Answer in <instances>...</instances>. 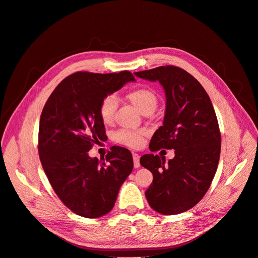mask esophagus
Here are the masks:
<instances>
[{"label": "esophagus", "mask_w": 258, "mask_h": 258, "mask_svg": "<svg viewBox=\"0 0 258 258\" xmlns=\"http://www.w3.org/2000/svg\"><path fill=\"white\" fill-rule=\"evenodd\" d=\"M132 157H134V163H135V168L140 167V156L137 153L132 154Z\"/></svg>", "instance_id": "obj_1"}]
</instances>
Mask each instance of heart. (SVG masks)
<instances>
[{"mask_svg":"<svg viewBox=\"0 0 258 258\" xmlns=\"http://www.w3.org/2000/svg\"><path fill=\"white\" fill-rule=\"evenodd\" d=\"M126 99L137 110L142 113H152L158 103V96L148 87H138L126 93ZM117 108V99L113 95L104 97L99 104L98 114L101 121L105 124L113 122ZM145 130L143 129H120L114 135V141L129 147H139L143 142Z\"/></svg>","mask_w":258,"mask_h":258,"instance_id":"obj_1","label":"heart"}]
</instances>
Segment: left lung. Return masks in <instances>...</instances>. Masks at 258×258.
Listing matches in <instances>:
<instances>
[{
	"mask_svg": "<svg viewBox=\"0 0 258 258\" xmlns=\"http://www.w3.org/2000/svg\"><path fill=\"white\" fill-rule=\"evenodd\" d=\"M135 74L158 81L166 91L165 119L150 150H175L167 163L158 155L140 158L154 176L145 191L148 205L163 215L185 212L204 198L218 166L222 139L214 107L201 84L181 68L158 67Z\"/></svg>",
	"mask_w": 258,
	"mask_h": 258,
	"instance_id": "8db88e82",
	"label": "left lung"
}]
</instances>
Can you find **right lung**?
Listing matches in <instances>:
<instances>
[{
    "label": "right lung",
    "instance_id": "right-lung-1",
    "mask_svg": "<svg viewBox=\"0 0 258 258\" xmlns=\"http://www.w3.org/2000/svg\"><path fill=\"white\" fill-rule=\"evenodd\" d=\"M136 81L129 71L75 72L62 81L45 103L38 128V155L54 192L77 215L97 218L110 212L121 184L134 169L129 150L113 146L105 158L89 157L103 141L98 107L104 97Z\"/></svg>",
    "mask_w": 258,
    "mask_h": 258
}]
</instances>
